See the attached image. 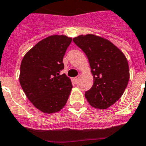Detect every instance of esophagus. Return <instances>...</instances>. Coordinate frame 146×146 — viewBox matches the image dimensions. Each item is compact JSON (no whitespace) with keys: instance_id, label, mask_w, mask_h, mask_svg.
<instances>
[{"instance_id":"34e87169","label":"esophagus","mask_w":146,"mask_h":146,"mask_svg":"<svg viewBox=\"0 0 146 146\" xmlns=\"http://www.w3.org/2000/svg\"><path fill=\"white\" fill-rule=\"evenodd\" d=\"M80 76H77V77H74V80L75 81V82H77V81L79 80V79H80Z\"/></svg>"}]
</instances>
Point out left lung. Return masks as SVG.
Returning <instances> with one entry per match:
<instances>
[{"instance_id":"8db88e82","label":"left lung","mask_w":146,"mask_h":146,"mask_svg":"<svg viewBox=\"0 0 146 146\" xmlns=\"http://www.w3.org/2000/svg\"><path fill=\"white\" fill-rule=\"evenodd\" d=\"M73 42L87 55L94 76L93 86L85 96L94 108L107 109L121 97L128 85L126 58L109 40L96 35H80Z\"/></svg>"}]
</instances>
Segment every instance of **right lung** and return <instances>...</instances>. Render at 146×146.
Here are the masks:
<instances>
[{
    "mask_svg": "<svg viewBox=\"0 0 146 146\" xmlns=\"http://www.w3.org/2000/svg\"><path fill=\"white\" fill-rule=\"evenodd\" d=\"M72 38L64 35L50 36L38 42L23 57L20 83L25 95L40 111L54 113L66 103L72 88L65 74L63 59Z\"/></svg>",
    "mask_w": 146,
    "mask_h": 146,
    "instance_id": "obj_1",
    "label": "right lung"
}]
</instances>
